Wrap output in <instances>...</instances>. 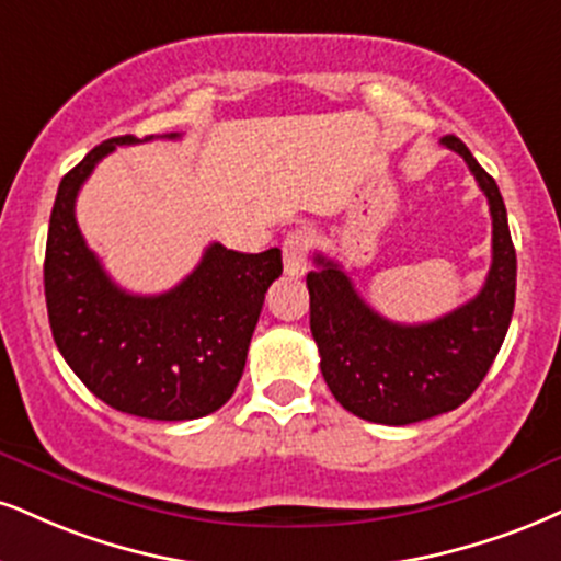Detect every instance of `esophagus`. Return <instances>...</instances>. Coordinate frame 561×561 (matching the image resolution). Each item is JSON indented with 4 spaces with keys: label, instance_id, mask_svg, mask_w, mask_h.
<instances>
[{
    "label": "esophagus",
    "instance_id": "34e87169",
    "mask_svg": "<svg viewBox=\"0 0 561 561\" xmlns=\"http://www.w3.org/2000/svg\"><path fill=\"white\" fill-rule=\"evenodd\" d=\"M310 248V234L306 229H295L289 232L285 242H282V255H285V274L287 276H302L306 274V259Z\"/></svg>",
    "mask_w": 561,
    "mask_h": 561
}]
</instances>
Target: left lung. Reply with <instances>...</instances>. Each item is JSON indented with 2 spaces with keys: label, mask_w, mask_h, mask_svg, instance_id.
Listing matches in <instances>:
<instances>
[{
  "label": "left lung",
  "mask_w": 561,
  "mask_h": 561,
  "mask_svg": "<svg viewBox=\"0 0 561 561\" xmlns=\"http://www.w3.org/2000/svg\"><path fill=\"white\" fill-rule=\"evenodd\" d=\"M442 144L470 167L494 225L491 268L473 300L410 327L376 313L327 255L316 253V268L306 276L310 332L327 387L350 413L383 426H408L460 408L489 374L515 310L517 259L502 193L460 138L444 135Z\"/></svg>",
  "instance_id": "left-lung-1"
}]
</instances>
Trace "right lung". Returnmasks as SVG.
<instances>
[{"instance_id": "obj_1", "label": "right lung", "mask_w": 561, "mask_h": 561, "mask_svg": "<svg viewBox=\"0 0 561 561\" xmlns=\"http://www.w3.org/2000/svg\"><path fill=\"white\" fill-rule=\"evenodd\" d=\"M133 144H140L133 135L104 140L59 182L46 238V310L67 366L101 402L151 421H193L238 387L282 251L238 253L211 242L170 293L130 295L114 285L80 234L76 198L106 153Z\"/></svg>"}]
</instances>
